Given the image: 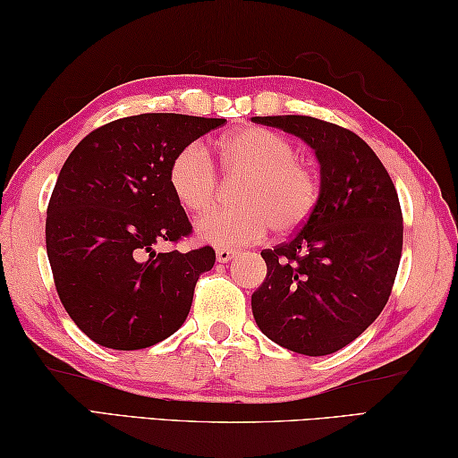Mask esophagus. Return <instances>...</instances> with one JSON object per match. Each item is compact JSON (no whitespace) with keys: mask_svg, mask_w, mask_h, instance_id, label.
Segmentation results:
<instances>
[{"mask_svg":"<svg viewBox=\"0 0 458 458\" xmlns=\"http://www.w3.org/2000/svg\"><path fill=\"white\" fill-rule=\"evenodd\" d=\"M236 257V250H230V248H218L216 250V259H218V262H228Z\"/></svg>","mask_w":458,"mask_h":458,"instance_id":"obj_1","label":"esophagus"}]
</instances>
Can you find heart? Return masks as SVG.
I'll return each mask as SVG.
<instances>
[{"instance_id":"heart-1","label":"heart","mask_w":458,"mask_h":458,"mask_svg":"<svg viewBox=\"0 0 458 458\" xmlns=\"http://www.w3.org/2000/svg\"><path fill=\"white\" fill-rule=\"evenodd\" d=\"M218 157L228 175L244 177L236 190L242 206L204 216L196 230L206 242L248 244L268 228L275 236H289L305 226L319 204V175L299 159L297 145L275 131L246 127L230 133L220 141ZM167 182L174 198L191 214L206 212L218 196V172L198 141L174 155Z\"/></svg>"}]
</instances>
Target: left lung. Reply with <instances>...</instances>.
Wrapping results in <instances>:
<instances>
[{
    "mask_svg": "<svg viewBox=\"0 0 458 458\" xmlns=\"http://www.w3.org/2000/svg\"><path fill=\"white\" fill-rule=\"evenodd\" d=\"M311 145L319 204L286 242L262 250L267 278L252 294L260 331L303 355H329L360 337L390 299L402 257L396 188L374 149L350 129L283 114L254 117Z\"/></svg>",
    "mask_w": 458,
    "mask_h": 458,
    "instance_id": "left-lung-1",
    "label": "left lung"
}]
</instances>
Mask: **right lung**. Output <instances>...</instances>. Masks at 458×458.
I'll list each match as a JSON object with an SVG mask.
<instances>
[{"label": "right lung", "instance_id": "add662e5", "mask_svg": "<svg viewBox=\"0 0 458 458\" xmlns=\"http://www.w3.org/2000/svg\"><path fill=\"white\" fill-rule=\"evenodd\" d=\"M224 119L145 113L89 133L68 155L46 216V250L58 297L95 344L131 352L182 327L212 246L157 252L191 224L167 182L183 145Z\"/></svg>", "mask_w": 458, "mask_h": 458}]
</instances>
